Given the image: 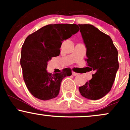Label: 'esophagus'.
<instances>
[{
  "mask_svg": "<svg viewBox=\"0 0 130 130\" xmlns=\"http://www.w3.org/2000/svg\"><path fill=\"white\" fill-rule=\"evenodd\" d=\"M77 74H77V73L74 72V71H73V72H72V75L74 76H77Z\"/></svg>",
  "mask_w": 130,
  "mask_h": 130,
  "instance_id": "1",
  "label": "esophagus"
}]
</instances>
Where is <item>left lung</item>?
<instances>
[{
    "label": "left lung",
    "mask_w": 130,
    "mask_h": 130,
    "mask_svg": "<svg viewBox=\"0 0 130 130\" xmlns=\"http://www.w3.org/2000/svg\"><path fill=\"white\" fill-rule=\"evenodd\" d=\"M87 47L86 67L94 71L92 78L79 87L81 95L92 100L100 99L111 90L119 69L118 51L109 35L90 24H79Z\"/></svg>",
    "instance_id": "left-lung-1"
}]
</instances>
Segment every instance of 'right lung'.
<instances>
[{
    "label": "right lung",
    "instance_id": "add662e5",
    "mask_svg": "<svg viewBox=\"0 0 130 130\" xmlns=\"http://www.w3.org/2000/svg\"><path fill=\"white\" fill-rule=\"evenodd\" d=\"M79 30L75 24H49L32 33L22 46L20 63L28 90L35 98L48 100L59 95L62 80L72 73L70 68L59 73L46 71L47 62L59 56L62 41Z\"/></svg>",
    "mask_w": 130,
    "mask_h": 130
}]
</instances>
